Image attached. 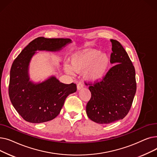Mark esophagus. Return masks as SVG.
I'll return each instance as SVG.
<instances>
[{"label": "esophagus", "instance_id": "obj_1", "mask_svg": "<svg viewBox=\"0 0 157 157\" xmlns=\"http://www.w3.org/2000/svg\"><path fill=\"white\" fill-rule=\"evenodd\" d=\"M83 87V83H81V82H79V83H78L77 84V88H78V90H80V89H81Z\"/></svg>", "mask_w": 157, "mask_h": 157}]
</instances>
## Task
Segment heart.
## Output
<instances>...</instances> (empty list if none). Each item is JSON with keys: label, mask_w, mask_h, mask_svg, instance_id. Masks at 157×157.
Instances as JSON below:
<instances>
[{"label": "heart", "mask_w": 157, "mask_h": 157, "mask_svg": "<svg viewBox=\"0 0 157 157\" xmlns=\"http://www.w3.org/2000/svg\"><path fill=\"white\" fill-rule=\"evenodd\" d=\"M97 50H85L75 53L71 56L72 68L76 72H84L85 77L91 81L101 79L109 65L108 56ZM69 65H65V69L69 74L72 69Z\"/></svg>", "instance_id": "b5f03b06"}]
</instances>
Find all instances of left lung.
<instances>
[{
  "mask_svg": "<svg viewBox=\"0 0 157 157\" xmlns=\"http://www.w3.org/2000/svg\"><path fill=\"white\" fill-rule=\"evenodd\" d=\"M110 62L114 63L101 81L85 83L89 85L91 98L86 107L88 118L101 124H108L125 118L136 92L135 68L122 45L111 39Z\"/></svg>",
  "mask_w": 157,
  "mask_h": 157,
  "instance_id": "1",
  "label": "left lung"
}]
</instances>
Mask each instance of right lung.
Wrapping results in <instances>:
<instances>
[{
	"instance_id": "1",
	"label": "right lung",
	"mask_w": 157,
	"mask_h": 157,
	"mask_svg": "<svg viewBox=\"0 0 157 157\" xmlns=\"http://www.w3.org/2000/svg\"><path fill=\"white\" fill-rule=\"evenodd\" d=\"M71 42L69 39L39 37L14 59L10 71L9 95L13 107L25 121L39 123L54 119L59 114L65 98L76 92L75 83L64 84L52 77L34 84L28 75L29 62L36 51H58Z\"/></svg>"
}]
</instances>
